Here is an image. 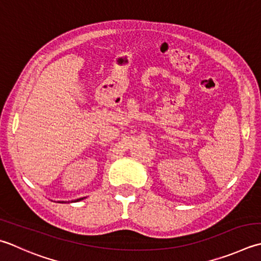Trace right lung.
Masks as SVG:
<instances>
[{
	"label": "right lung",
	"instance_id": "obj_1",
	"mask_svg": "<svg viewBox=\"0 0 261 261\" xmlns=\"http://www.w3.org/2000/svg\"><path fill=\"white\" fill-rule=\"evenodd\" d=\"M83 199H84V198H80V199H78V200H76V201H79V200H83Z\"/></svg>",
	"mask_w": 261,
	"mask_h": 261
}]
</instances>
